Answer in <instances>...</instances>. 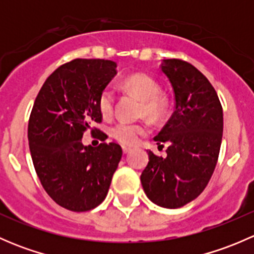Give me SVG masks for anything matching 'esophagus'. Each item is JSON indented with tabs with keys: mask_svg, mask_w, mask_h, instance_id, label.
<instances>
[{
	"mask_svg": "<svg viewBox=\"0 0 254 254\" xmlns=\"http://www.w3.org/2000/svg\"><path fill=\"white\" fill-rule=\"evenodd\" d=\"M131 151V148L127 147V146H123V152L124 153H129Z\"/></svg>",
	"mask_w": 254,
	"mask_h": 254,
	"instance_id": "obj_1",
	"label": "esophagus"
}]
</instances>
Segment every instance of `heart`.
I'll return each instance as SVG.
<instances>
[{
  "label": "heart",
  "instance_id": "b5f03b06",
  "mask_svg": "<svg viewBox=\"0 0 254 254\" xmlns=\"http://www.w3.org/2000/svg\"><path fill=\"white\" fill-rule=\"evenodd\" d=\"M125 89L142 101L141 114L151 120H158L165 115L167 103L163 97L158 94L160 87L152 77L143 73H134L123 81ZM115 94L109 87H106L98 97V109L104 118L111 117L114 109ZM147 127L140 123L119 122L111 129V135L118 142L131 146L140 141L146 134Z\"/></svg>",
  "mask_w": 254,
  "mask_h": 254
}]
</instances>
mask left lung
<instances>
[{
    "instance_id": "obj_1",
    "label": "left lung",
    "mask_w": 254,
    "mask_h": 254,
    "mask_svg": "<svg viewBox=\"0 0 254 254\" xmlns=\"http://www.w3.org/2000/svg\"><path fill=\"white\" fill-rule=\"evenodd\" d=\"M161 71L170 79L176 101L172 117L155 136V141L168 145L167 156L147 151L140 179L152 203L177 209L200 195L209 183L219 158L224 117L216 91L191 64L167 59Z\"/></svg>"
}]
</instances>
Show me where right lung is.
<instances>
[{"label": "right lung", "instance_id": "1", "mask_svg": "<svg viewBox=\"0 0 254 254\" xmlns=\"http://www.w3.org/2000/svg\"><path fill=\"white\" fill-rule=\"evenodd\" d=\"M117 64L75 59L56 68L40 88L28 123L35 172L51 199L71 211H88L106 199L123 151L118 143L84 146V131L102 122L101 92L117 75Z\"/></svg>", "mask_w": 254, "mask_h": 254}]
</instances>
